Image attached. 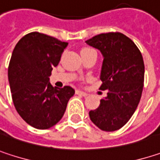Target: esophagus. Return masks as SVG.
I'll return each instance as SVG.
<instances>
[{"mask_svg":"<svg viewBox=\"0 0 160 160\" xmlns=\"http://www.w3.org/2000/svg\"><path fill=\"white\" fill-rule=\"evenodd\" d=\"M76 92H77V94H79V95H81V96H84V97L88 95V93H87V92H82V91H79V90H78V91H77Z\"/></svg>","mask_w":160,"mask_h":160,"instance_id":"esophagus-1","label":"esophagus"}]
</instances>
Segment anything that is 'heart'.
<instances>
[{"instance_id": "obj_1", "label": "heart", "mask_w": 160, "mask_h": 160, "mask_svg": "<svg viewBox=\"0 0 160 160\" xmlns=\"http://www.w3.org/2000/svg\"><path fill=\"white\" fill-rule=\"evenodd\" d=\"M91 51H94V50L91 48H87V47H85V48H83L81 50V52H91Z\"/></svg>"}]
</instances>
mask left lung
<instances>
[{"mask_svg": "<svg viewBox=\"0 0 160 160\" xmlns=\"http://www.w3.org/2000/svg\"><path fill=\"white\" fill-rule=\"evenodd\" d=\"M86 43L104 56L100 89L108 90V95L89 116L100 130L114 132L129 121L140 102L144 79L143 56L135 43L119 32L96 35Z\"/></svg>", "mask_w": 160, "mask_h": 160, "instance_id": "left-lung-1", "label": "left lung"}]
</instances>
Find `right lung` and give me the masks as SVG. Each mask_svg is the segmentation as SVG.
Segmentation results:
<instances>
[{
    "mask_svg": "<svg viewBox=\"0 0 160 160\" xmlns=\"http://www.w3.org/2000/svg\"><path fill=\"white\" fill-rule=\"evenodd\" d=\"M68 44L48 35L31 32L13 51L8 67L13 102L20 117L36 129L54 126L75 93L70 86L57 89L49 82L52 68L58 65Z\"/></svg>",
    "mask_w": 160,
    "mask_h": 160,
    "instance_id": "add662e5",
    "label": "right lung"
}]
</instances>
